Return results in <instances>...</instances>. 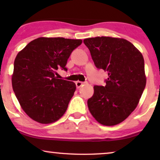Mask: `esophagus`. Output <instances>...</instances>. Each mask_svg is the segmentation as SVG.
<instances>
[{
    "label": "esophagus",
    "mask_w": 160,
    "mask_h": 160,
    "mask_svg": "<svg viewBox=\"0 0 160 160\" xmlns=\"http://www.w3.org/2000/svg\"><path fill=\"white\" fill-rule=\"evenodd\" d=\"M83 84H84V83L82 82H79V81H77V82H76V86L77 88H80V87H82Z\"/></svg>",
    "instance_id": "34e87169"
}]
</instances>
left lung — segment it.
Instances as JSON below:
<instances>
[{"label": "left lung", "mask_w": 160, "mask_h": 160, "mask_svg": "<svg viewBox=\"0 0 160 160\" xmlns=\"http://www.w3.org/2000/svg\"><path fill=\"white\" fill-rule=\"evenodd\" d=\"M95 66L108 72L106 86H94L87 100L92 117L105 126L125 120L138 104L146 84L143 57L130 41L108 36L84 40Z\"/></svg>", "instance_id": "obj_1"}]
</instances>
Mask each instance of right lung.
<instances>
[{
	"label": "right lung",
	"mask_w": 160,
	"mask_h": 160,
	"mask_svg": "<svg viewBox=\"0 0 160 160\" xmlns=\"http://www.w3.org/2000/svg\"><path fill=\"white\" fill-rule=\"evenodd\" d=\"M80 39L41 37L30 41L17 54L14 63L12 87L21 108L41 124L58 121L66 111L76 87L59 79L56 71L65 65Z\"/></svg>",
	"instance_id": "obj_1"
}]
</instances>
